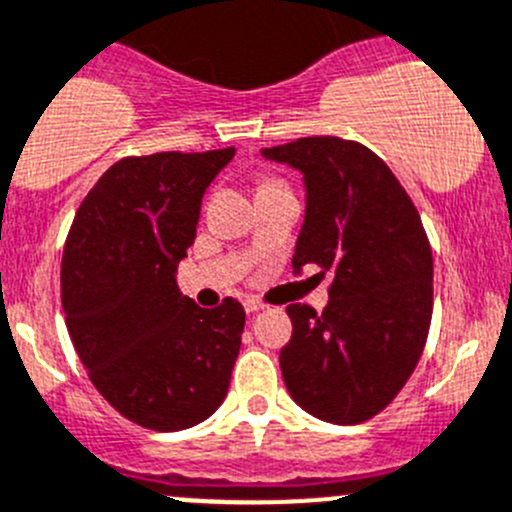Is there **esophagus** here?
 <instances>
[{"instance_id": "obj_1", "label": "esophagus", "mask_w": 512, "mask_h": 512, "mask_svg": "<svg viewBox=\"0 0 512 512\" xmlns=\"http://www.w3.org/2000/svg\"><path fill=\"white\" fill-rule=\"evenodd\" d=\"M262 307H265V302L257 300V297H245V310L247 312H257V310H262Z\"/></svg>"}]
</instances>
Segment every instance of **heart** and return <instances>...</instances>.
Instances as JSON below:
<instances>
[{
  "mask_svg": "<svg viewBox=\"0 0 512 512\" xmlns=\"http://www.w3.org/2000/svg\"><path fill=\"white\" fill-rule=\"evenodd\" d=\"M272 185H282V182H277V180H265L260 187H272Z\"/></svg>",
  "mask_w": 512,
  "mask_h": 512,
  "instance_id": "heart-1",
  "label": "heart"
}]
</instances>
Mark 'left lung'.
<instances>
[{
    "label": "left lung",
    "instance_id": "left-lung-1",
    "mask_svg": "<svg viewBox=\"0 0 512 512\" xmlns=\"http://www.w3.org/2000/svg\"><path fill=\"white\" fill-rule=\"evenodd\" d=\"M262 155L305 175L292 267L332 275L325 310L287 305L285 385L315 418L365 423L398 398L428 340L433 250L423 220L393 170L360 142L300 137Z\"/></svg>",
    "mask_w": 512,
    "mask_h": 512
}]
</instances>
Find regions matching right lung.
I'll return each mask as SVG.
<instances>
[{
  "label": "right lung",
  "mask_w": 512,
  "mask_h": 512,
  "mask_svg": "<svg viewBox=\"0 0 512 512\" xmlns=\"http://www.w3.org/2000/svg\"><path fill=\"white\" fill-rule=\"evenodd\" d=\"M235 147L114 162L87 192L62 255L69 337L104 400L147 430L210 418L230 388L245 307L195 305L175 270L195 242L202 195Z\"/></svg>",
  "instance_id": "obj_1"
}]
</instances>
